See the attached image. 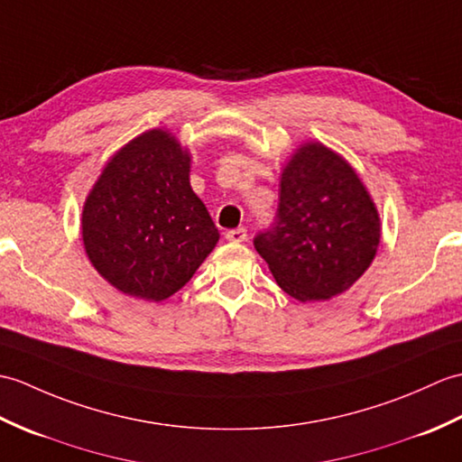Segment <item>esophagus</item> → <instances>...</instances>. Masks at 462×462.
<instances>
[{"mask_svg": "<svg viewBox=\"0 0 462 462\" xmlns=\"http://www.w3.org/2000/svg\"><path fill=\"white\" fill-rule=\"evenodd\" d=\"M225 239H227L229 243H243L245 239H247V229H245V227L229 229L227 233H225Z\"/></svg>", "mask_w": 462, "mask_h": 462, "instance_id": "34e87169", "label": "esophagus"}]
</instances>
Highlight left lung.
I'll list each match as a JSON object with an SVG mask.
<instances>
[{"instance_id": "left-lung-1", "label": "left lung", "mask_w": 462, "mask_h": 462, "mask_svg": "<svg viewBox=\"0 0 462 462\" xmlns=\"http://www.w3.org/2000/svg\"><path fill=\"white\" fill-rule=\"evenodd\" d=\"M382 223L354 168L320 142H306L281 176L273 227L254 237L281 289L300 302L346 292L372 264Z\"/></svg>"}]
</instances>
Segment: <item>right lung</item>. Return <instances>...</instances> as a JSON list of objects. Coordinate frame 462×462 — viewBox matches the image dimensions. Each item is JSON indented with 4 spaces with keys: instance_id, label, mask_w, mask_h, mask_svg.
<instances>
[{
    "instance_id": "right-lung-1",
    "label": "right lung",
    "mask_w": 462,
    "mask_h": 462,
    "mask_svg": "<svg viewBox=\"0 0 462 462\" xmlns=\"http://www.w3.org/2000/svg\"><path fill=\"white\" fill-rule=\"evenodd\" d=\"M189 162L176 136L153 128L120 148L92 186L80 221L85 251L120 292L166 300L217 245L189 186Z\"/></svg>"
}]
</instances>
